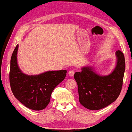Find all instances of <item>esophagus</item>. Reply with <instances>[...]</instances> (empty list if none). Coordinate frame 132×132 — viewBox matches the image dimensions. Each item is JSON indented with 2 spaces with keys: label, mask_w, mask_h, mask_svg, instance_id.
<instances>
[{
  "label": "esophagus",
  "mask_w": 132,
  "mask_h": 132,
  "mask_svg": "<svg viewBox=\"0 0 132 132\" xmlns=\"http://www.w3.org/2000/svg\"><path fill=\"white\" fill-rule=\"evenodd\" d=\"M68 74H69V76L72 77L74 74V70H72V69L69 70V71L68 72Z\"/></svg>",
  "instance_id": "obj_1"
}]
</instances>
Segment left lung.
<instances>
[{"label":"left lung","instance_id":"obj_1","mask_svg":"<svg viewBox=\"0 0 132 132\" xmlns=\"http://www.w3.org/2000/svg\"><path fill=\"white\" fill-rule=\"evenodd\" d=\"M116 66L108 76H99L89 66L81 68V72L75 73L79 102L84 107L91 110L102 109L114 102L119 96L126 62L124 54L121 51H116Z\"/></svg>","mask_w":132,"mask_h":132}]
</instances>
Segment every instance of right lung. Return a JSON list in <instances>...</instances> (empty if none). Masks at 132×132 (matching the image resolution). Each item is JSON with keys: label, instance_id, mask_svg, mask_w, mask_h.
I'll use <instances>...</instances> for the list:
<instances>
[{"label": "right lung", "instance_id": "add662e5", "mask_svg": "<svg viewBox=\"0 0 132 132\" xmlns=\"http://www.w3.org/2000/svg\"><path fill=\"white\" fill-rule=\"evenodd\" d=\"M18 44L10 61V84L15 97L26 107L33 110L44 109L48 105L54 88L65 78L67 71H47L36 76L24 74L18 67Z\"/></svg>", "mask_w": 132, "mask_h": 132}]
</instances>
